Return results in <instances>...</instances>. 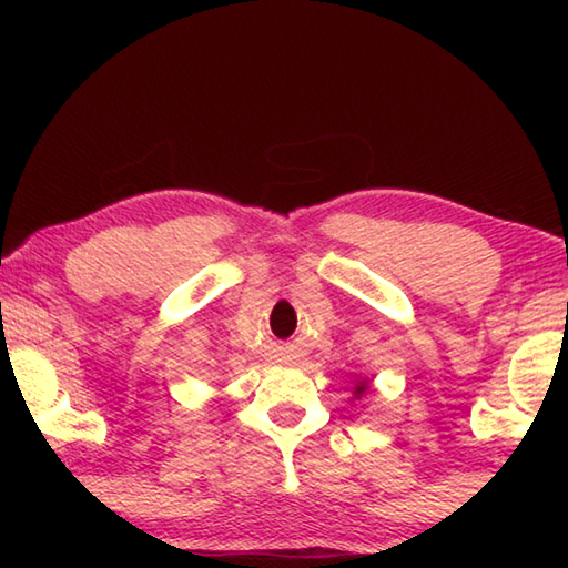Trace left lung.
Segmentation results:
<instances>
[{"mask_svg": "<svg viewBox=\"0 0 568 568\" xmlns=\"http://www.w3.org/2000/svg\"><path fill=\"white\" fill-rule=\"evenodd\" d=\"M365 390H368V381H358V386H355V398H361Z\"/></svg>", "mask_w": 568, "mask_h": 568, "instance_id": "1", "label": "left lung"}]
</instances>
